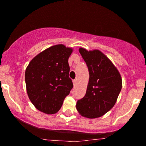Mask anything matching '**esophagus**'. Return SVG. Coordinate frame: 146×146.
Wrapping results in <instances>:
<instances>
[{"mask_svg": "<svg viewBox=\"0 0 146 146\" xmlns=\"http://www.w3.org/2000/svg\"><path fill=\"white\" fill-rule=\"evenodd\" d=\"M73 85H74V87L75 86H76V85H77V80H74L73 81Z\"/></svg>", "mask_w": 146, "mask_h": 146, "instance_id": "esophagus-1", "label": "esophagus"}]
</instances>
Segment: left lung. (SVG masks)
I'll use <instances>...</instances> for the list:
<instances>
[{
	"label": "left lung",
	"mask_w": 146,
	"mask_h": 146,
	"mask_svg": "<svg viewBox=\"0 0 146 146\" xmlns=\"http://www.w3.org/2000/svg\"><path fill=\"white\" fill-rule=\"evenodd\" d=\"M79 52L88 67L90 78L86 94L76 108L85 117H100L113 108L122 89L120 73L112 61L99 50L80 47Z\"/></svg>",
	"instance_id": "left-lung-1"
}]
</instances>
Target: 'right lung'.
Returning <instances> with one entry per match:
<instances>
[{
    "label": "right lung",
    "mask_w": 146,
    "mask_h": 146,
    "mask_svg": "<svg viewBox=\"0 0 146 146\" xmlns=\"http://www.w3.org/2000/svg\"><path fill=\"white\" fill-rule=\"evenodd\" d=\"M72 52L71 47L62 44L51 46L33 57L26 68L27 94L40 112L57 113L73 88L68 76V58Z\"/></svg>",
    "instance_id": "right-lung-1"
}]
</instances>
